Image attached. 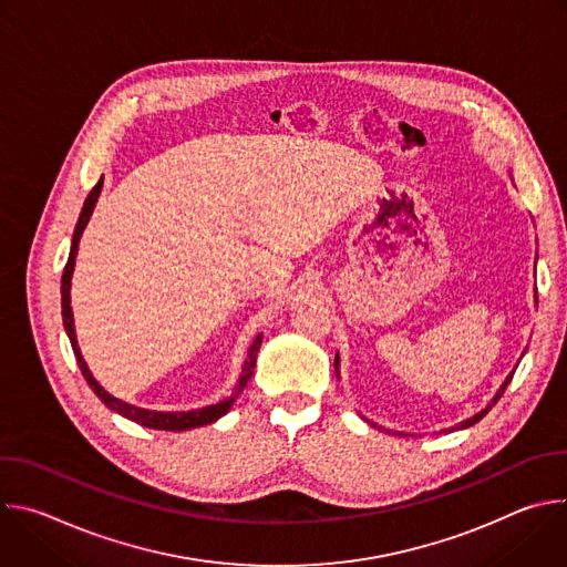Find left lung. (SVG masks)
<instances>
[{
	"label": "left lung",
	"instance_id": "left-lung-1",
	"mask_svg": "<svg viewBox=\"0 0 567 567\" xmlns=\"http://www.w3.org/2000/svg\"><path fill=\"white\" fill-rule=\"evenodd\" d=\"M536 305H538V298H536ZM334 368H337V374H339V357H337V359H334ZM512 377H514V372H512V374H509V377H507V379H505V383H503V385H501V390H498V392H496V396H494V401H492V403H489V406H487V409H484V411H482V413H477V415H473V417H471V420H466V422H462V424H460V429H466V426H473V424H475V422H480V420H482V417H484V415H487V413H489V411H492V406H494V403H496V401H498V399H501V396H503V392H505V390H507V385H509V381H512Z\"/></svg>",
	"mask_w": 567,
	"mask_h": 567
}]
</instances>
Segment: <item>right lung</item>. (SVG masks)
I'll use <instances>...</instances> for the list:
<instances>
[{
    "label": "right lung",
    "mask_w": 567,
    "mask_h": 567,
    "mask_svg": "<svg viewBox=\"0 0 567 567\" xmlns=\"http://www.w3.org/2000/svg\"><path fill=\"white\" fill-rule=\"evenodd\" d=\"M101 188H103V179L92 188V193L87 195L85 199V206L83 210H80V217H78V224H75V230H73V239H71V251H69V260L64 265V271H62V322H64V330H66V337L71 341V348H73V354H75V361L80 365V372H83L85 381L90 383V388L99 394V399L105 403L107 409H112L114 413L141 424V426H147V429H158V431H188V429H197V426H204V424H210L215 420H219L221 415H226L233 406L235 396L230 399H224L219 403H215V406H206V409H199V411H190V413H156V411H145V409H136L132 406V403H125L116 396H112L107 390H103L99 385V381L92 377L83 354H80L78 350V341H75V332H73V313H71V298H69V289H71V274H73V265H75V251H78V241H80V235H83L90 217H92V210L99 202V195H101ZM262 346V334L256 337L251 350H249V359L245 363V368H241V377H239V385H237V392L247 385V381L251 379L254 374V368H256V357H258V350ZM235 392V394H237Z\"/></svg>",
    "instance_id": "right-lung-1"
}]
</instances>
